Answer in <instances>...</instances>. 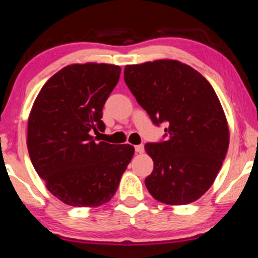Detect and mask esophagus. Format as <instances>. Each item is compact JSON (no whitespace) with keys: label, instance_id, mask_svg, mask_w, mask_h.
Wrapping results in <instances>:
<instances>
[{"label":"esophagus","instance_id":"34e87169","mask_svg":"<svg viewBox=\"0 0 258 258\" xmlns=\"http://www.w3.org/2000/svg\"><path fill=\"white\" fill-rule=\"evenodd\" d=\"M135 151L139 154H142L144 151V146L143 144H139V146H135Z\"/></svg>","mask_w":258,"mask_h":258}]
</instances>
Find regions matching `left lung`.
I'll return each mask as SVG.
<instances>
[{"mask_svg":"<svg viewBox=\"0 0 258 258\" xmlns=\"http://www.w3.org/2000/svg\"><path fill=\"white\" fill-rule=\"evenodd\" d=\"M124 81L165 141L147 143L154 170L146 178L155 200L191 203L213 185L229 147L223 108L211 84L188 64L157 59L126 66Z\"/></svg>","mask_w":258,"mask_h":258,"instance_id":"8db88e82","label":"left lung"}]
</instances>
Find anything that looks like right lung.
Instances as JSON below:
<instances>
[{
    "instance_id": "right-lung-1",
    "label": "right lung",
    "mask_w": 258,
    "mask_h": 258,
    "mask_svg": "<svg viewBox=\"0 0 258 258\" xmlns=\"http://www.w3.org/2000/svg\"><path fill=\"white\" fill-rule=\"evenodd\" d=\"M121 68L70 64L49 79L31 108L27 146L35 170L55 197L72 207L110 201L135 153L130 144L97 142L102 109Z\"/></svg>"
}]
</instances>
